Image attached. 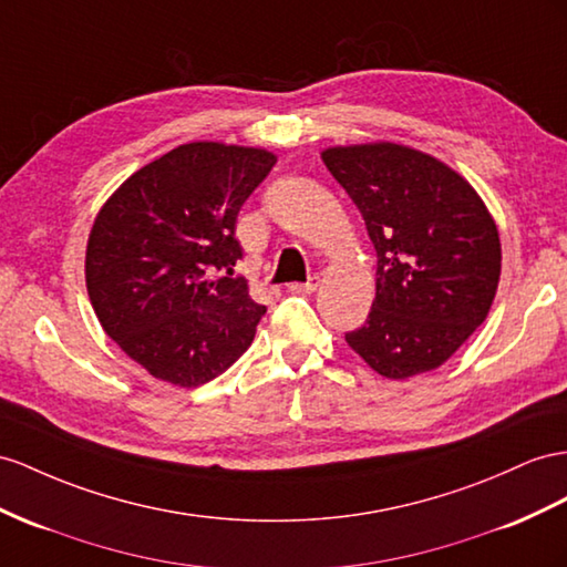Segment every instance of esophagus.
<instances>
[{
    "label": "esophagus",
    "mask_w": 567,
    "mask_h": 567,
    "mask_svg": "<svg viewBox=\"0 0 567 567\" xmlns=\"http://www.w3.org/2000/svg\"><path fill=\"white\" fill-rule=\"evenodd\" d=\"M318 285H321V278H318V275H311L307 282H292V285H289V292H292V295H311V292H316Z\"/></svg>",
    "instance_id": "1"
}]
</instances>
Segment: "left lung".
<instances>
[{
  "label": "left lung",
  "instance_id": "8db88e82",
  "mask_svg": "<svg viewBox=\"0 0 567 567\" xmlns=\"http://www.w3.org/2000/svg\"><path fill=\"white\" fill-rule=\"evenodd\" d=\"M321 157L364 217L379 258L371 313L347 344L393 381L439 369L496 297V220L462 174L410 145H336Z\"/></svg>",
  "mask_w": 567,
  "mask_h": 567
}]
</instances>
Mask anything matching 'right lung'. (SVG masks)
Returning <instances> with one entry per match:
<instances>
[{
    "mask_svg": "<svg viewBox=\"0 0 567 567\" xmlns=\"http://www.w3.org/2000/svg\"><path fill=\"white\" fill-rule=\"evenodd\" d=\"M270 151L184 143L134 172L100 208L85 287L100 326L155 379L196 388L249 350L266 307L235 275L244 200Z\"/></svg>",
    "mask_w": 567,
    "mask_h": 567,
    "instance_id": "right-lung-1",
    "label": "right lung"
}]
</instances>
